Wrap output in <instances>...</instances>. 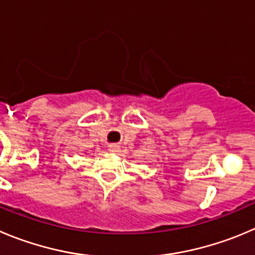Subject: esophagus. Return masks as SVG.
Wrapping results in <instances>:
<instances>
[{
    "label": "esophagus",
    "instance_id": "34e87169",
    "mask_svg": "<svg viewBox=\"0 0 255 255\" xmlns=\"http://www.w3.org/2000/svg\"><path fill=\"white\" fill-rule=\"evenodd\" d=\"M109 151L114 152V154H115V152H118L119 151V145H116V144L109 145Z\"/></svg>",
    "mask_w": 255,
    "mask_h": 255
}]
</instances>
